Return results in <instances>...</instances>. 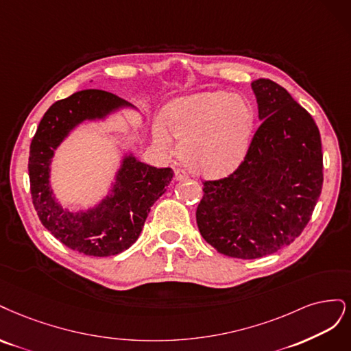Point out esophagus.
Instances as JSON below:
<instances>
[{
    "instance_id": "esophagus-1",
    "label": "esophagus",
    "mask_w": 351,
    "mask_h": 351,
    "mask_svg": "<svg viewBox=\"0 0 351 351\" xmlns=\"http://www.w3.org/2000/svg\"><path fill=\"white\" fill-rule=\"evenodd\" d=\"M186 178H188V175H186L185 171H182V169H176V171H175V180H184Z\"/></svg>"
}]
</instances>
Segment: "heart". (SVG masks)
I'll use <instances>...</instances> for the list:
<instances>
[{
  "instance_id": "obj_1",
  "label": "heart",
  "mask_w": 351,
  "mask_h": 351,
  "mask_svg": "<svg viewBox=\"0 0 351 351\" xmlns=\"http://www.w3.org/2000/svg\"><path fill=\"white\" fill-rule=\"evenodd\" d=\"M156 125L153 138L166 150L171 137L180 140L178 157L192 172L221 178L241 165L250 147L254 114L241 97L226 92H202L172 100Z\"/></svg>"
}]
</instances>
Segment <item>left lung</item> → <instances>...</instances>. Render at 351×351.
Instances as JSON below:
<instances>
[{"mask_svg":"<svg viewBox=\"0 0 351 351\" xmlns=\"http://www.w3.org/2000/svg\"><path fill=\"white\" fill-rule=\"evenodd\" d=\"M251 86L261 125L232 175L206 180L197 207L206 242L242 259L274 254L295 241L324 182L321 135L308 110L268 78Z\"/></svg>","mask_w":351,"mask_h":351,"instance_id":"obj_1","label":"left lung"}]
</instances>
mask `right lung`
<instances>
[{
	"instance_id": "right-lung-1",
	"label": "right lung",
	"mask_w": 351,
	"mask_h": 351,
	"mask_svg": "<svg viewBox=\"0 0 351 351\" xmlns=\"http://www.w3.org/2000/svg\"><path fill=\"white\" fill-rule=\"evenodd\" d=\"M127 100L105 90L88 88L55 101L45 112L30 144L29 178L35 210L42 224L70 250L90 256L117 255L138 239L150 208L173 178L171 167L157 169L123 156L109 194L86 211L62 208L51 186L55 150L84 121L105 119Z\"/></svg>"
}]
</instances>
